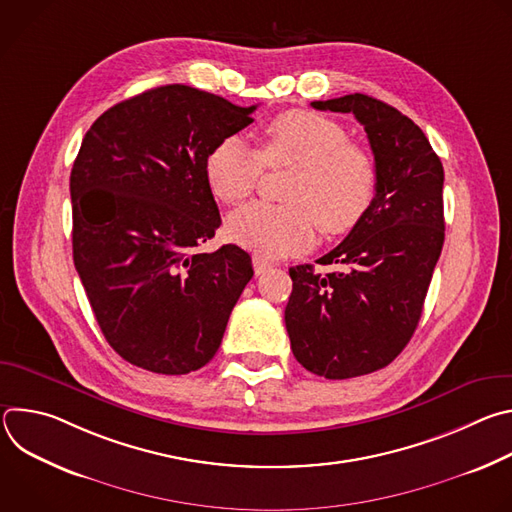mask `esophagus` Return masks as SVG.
Segmentation results:
<instances>
[{"instance_id": "obj_1", "label": "esophagus", "mask_w": 512, "mask_h": 512, "mask_svg": "<svg viewBox=\"0 0 512 512\" xmlns=\"http://www.w3.org/2000/svg\"><path fill=\"white\" fill-rule=\"evenodd\" d=\"M253 269H255L257 275H261V273H265L267 269H271V263H269L267 259L259 257V255H253Z\"/></svg>"}]
</instances>
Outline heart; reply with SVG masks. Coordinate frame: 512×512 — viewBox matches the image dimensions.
I'll use <instances>...</instances> for the list:
<instances>
[{
  "label": "heart",
  "mask_w": 512,
  "mask_h": 512,
  "mask_svg": "<svg viewBox=\"0 0 512 512\" xmlns=\"http://www.w3.org/2000/svg\"><path fill=\"white\" fill-rule=\"evenodd\" d=\"M267 168H294L285 204L253 202L233 212L229 237L265 257L298 253L316 237L352 231L367 214L377 190V166L367 150L348 141V131L316 111H285L263 127L255 150L243 137L229 135L204 158L210 192L225 204L247 200Z\"/></svg>",
  "instance_id": "obj_1"
}]
</instances>
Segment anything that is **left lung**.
Listing matches in <instances>:
<instances>
[{
	"instance_id": "left-lung-1",
	"label": "left lung",
	"mask_w": 512,
	"mask_h": 512,
	"mask_svg": "<svg viewBox=\"0 0 512 512\" xmlns=\"http://www.w3.org/2000/svg\"><path fill=\"white\" fill-rule=\"evenodd\" d=\"M314 109L352 113L377 166L371 208L320 265L291 267L285 306L291 350L326 379L375 373L407 346L444 247V166L425 133L395 107L354 93L314 101Z\"/></svg>"
}]
</instances>
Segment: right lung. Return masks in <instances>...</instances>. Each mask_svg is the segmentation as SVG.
Masks as SVG:
<instances>
[{
	"mask_svg": "<svg viewBox=\"0 0 512 512\" xmlns=\"http://www.w3.org/2000/svg\"><path fill=\"white\" fill-rule=\"evenodd\" d=\"M257 107L166 85L107 109L70 172L72 259L111 348L160 375L198 371L253 277L249 253L198 247L221 227L204 178Z\"/></svg>",
	"mask_w": 512,
	"mask_h": 512,
	"instance_id": "1",
	"label": "right lung"
}]
</instances>
